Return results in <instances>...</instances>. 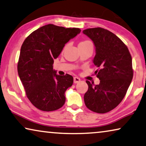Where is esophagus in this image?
Masks as SVG:
<instances>
[{
    "mask_svg": "<svg viewBox=\"0 0 146 146\" xmlns=\"http://www.w3.org/2000/svg\"><path fill=\"white\" fill-rule=\"evenodd\" d=\"M73 81H74V83H78V82H79L80 81V79L79 77H75L73 79Z\"/></svg>",
    "mask_w": 146,
    "mask_h": 146,
    "instance_id": "1",
    "label": "esophagus"
}]
</instances>
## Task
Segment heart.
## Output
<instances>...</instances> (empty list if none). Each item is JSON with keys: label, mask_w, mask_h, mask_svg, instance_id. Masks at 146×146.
Returning <instances> with one entry per match:
<instances>
[{"label": "heart", "mask_w": 146, "mask_h": 146, "mask_svg": "<svg viewBox=\"0 0 146 146\" xmlns=\"http://www.w3.org/2000/svg\"><path fill=\"white\" fill-rule=\"evenodd\" d=\"M90 41L89 40H84V41H82V42H80L79 44H84V43H86V42H89Z\"/></svg>", "instance_id": "b5f03b06"}]
</instances>
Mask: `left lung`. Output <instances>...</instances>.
Segmentation results:
<instances>
[{
    "instance_id": "obj_1",
    "label": "left lung",
    "mask_w": 146,
    "mask_h": 146,
    "mask_svg": "<svg viewBox=\"0 0 146 146\" xmlns=\"http://www.w3.org/2000/svg\"><path fill=\"white\" fill-rule=\"evenodd\" d=\"M82 33L94 44L93 63L99 67L95 73L100 80L97 85L86 80L84 103L92 111L105 113L116 108L126 95L133 77L132 57L123 41L107 29L90 28Z\"/></svg>"
}]
</instances>
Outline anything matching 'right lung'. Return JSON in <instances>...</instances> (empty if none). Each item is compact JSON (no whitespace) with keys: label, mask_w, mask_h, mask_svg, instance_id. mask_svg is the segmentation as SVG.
<instances>
[{"label":"right lung","mask_w":146,"mask_h":146,"mask_svg":"<svg viewBox=\"0 0 146 146\" xmlns=\"http://www.w3.org/2000/svg\"><path fill=\"white\" fill-rule=\"evenodd\" d=\"M80 32L79 28L48 24L31 33L23 42L17 72L27 97L38 110L52 111L64 105L65 92L72 86L73 77L57 75L53 69L54 60Z\"/></svg>","instance_id":"add662e5"}]
</instances>
